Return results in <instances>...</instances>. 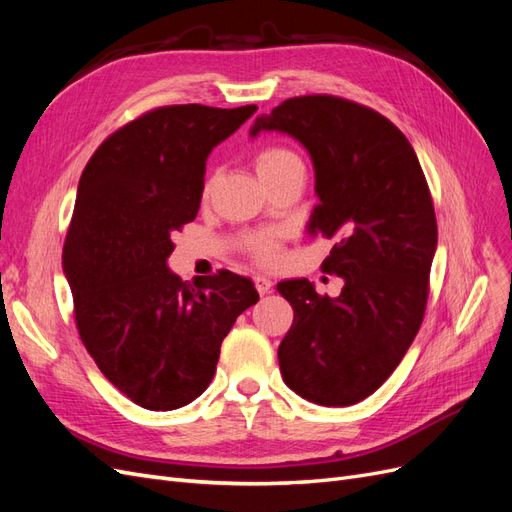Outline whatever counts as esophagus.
I'll return each mask as SVG.
<instances>
[{
    "mask_svg": "<svg viewBox=\"0 0 512 512\" xmlns=\"http://www.w3.org/2000/svg\"><path fill=\"white\" fill-rule=\"evenodd\" d=\"M254 284H256V290L260 294H269L271 288H273V282L269 280V277H265V275H256L254 277Z\"/></svg>",
    "mask_w": 512,
    "mask_h": 512,
    "instance_id": "34e87169",
    "label": "esophagus"
}]
</instances>
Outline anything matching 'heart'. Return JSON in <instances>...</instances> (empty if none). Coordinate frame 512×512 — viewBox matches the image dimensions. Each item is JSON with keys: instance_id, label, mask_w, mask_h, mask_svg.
Instances as JSON below:
<instances>
[{"instance_id": "1", "label": "heart", "mask_w": 512, "mask_h": 512, "mask_svg": "<svg viewBox=\"0 0 512 512\" xmlns=\"http://www.w3.org/2000/svg\"><path fill=\"white\" fill-rule=\"evenodd\" d=\"M254 166L256 173L260 177V181H267L271 177H277L282 173H288V170H303V162L297 156V153L286 149V147H265L260 149L254 156ZM213 188V179H209L203 188V194L209 196ZM247 250L252 252V256L258 262H273L275 260V252H277V243L271 235H258L256 239H252L250 247Z\"/></svg>"}]
</instances>
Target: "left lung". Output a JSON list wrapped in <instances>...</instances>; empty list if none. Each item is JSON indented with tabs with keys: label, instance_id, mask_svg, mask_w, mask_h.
I'll return each instance as SVG.
<instances>
[{
	"label": "left lung",
	"instance_id": "obj_1",
	"mask_svg": "<svg viewBox=\"0 0 512 512\" xmlns=\"http://www.w3.org/2000/svg\"><path fill=\"white\" fill-rule=\"evenodd\" d=\"M284 132L314 162L307 230L335 239L322 269L344 280L320 297L307 280L277 292L292 327L277 359L284 382L318 406H352L389 378L421 329L438 245L431 194L408 138L380 113L335 96H301L256 117L250 136Z\"/></svg>",
	"mask_w": 512,
	"mask_h": 512
}]
</instances>
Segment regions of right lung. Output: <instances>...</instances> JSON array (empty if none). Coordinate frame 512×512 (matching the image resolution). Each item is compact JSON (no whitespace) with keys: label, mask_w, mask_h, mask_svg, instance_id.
<instances>
[{"label":"right lung","mask_w":512,"mask_h":512,"mask_svg":"<svg viewBox=\"0 0 512 512\" xmlns=\"http://www.w3.org/2000/svg\"><path fill=\"white\" fill-rule=\"evenodd\" d=\"M256 106H162L87 162L64 243L74 318L108 382L147 410L188 406L213 380L222 339L258 301L232 271L183 282L173 235L196 218L207 158Z\"/></svg>","instance_id":"right-lung-1"}]
</instances>
